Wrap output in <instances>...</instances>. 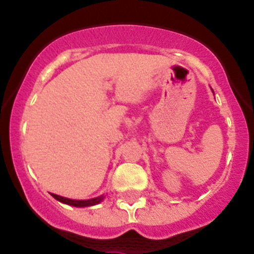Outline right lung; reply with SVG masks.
I'll use <instances>...</instances> for the list:
<instances>
[{
  "mask_svg": "<svg viewBox=\"0 0 254 254\" xmlns=\"http://www.w3.org/2000/svg\"><path fill=\"white\" fill-rule=\"evenodd\" d=\"M52 196L55 197L56 199H58L60 202L67 203V205L71 206H76V207H86V206H94L96 203H99L100 201L103 199V196L96 197V198H91V199H69V198H64V197H61L58 194H53L51 193Z\"/></svg>",
  "mask_w": 254,
  "mask_h": 254,
  "instance_id": "obj_1",
  "label": "right lung"
}]
</instances>
